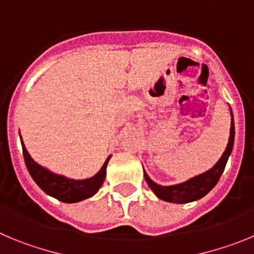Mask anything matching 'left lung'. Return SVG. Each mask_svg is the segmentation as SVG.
I'll return each mask as SVG.
<instances>
[{
	"instance_id": "obj_1",
	"label": "left lung",
	"mask_w": 254,
	"mask_h": 254,
	"mask_svg": "<svg viewBox=\"0 0 254 254\" xmlns=\"http://www.w3.org/2000/svg\"><path fill=\"white\" fill-rule=\"evenodd\" d=\"M233 144H234V120H233L232 114V124H230V136L228 141L227 149L223 153L221 158L219 159L218 163L212 167L211 170L207 172L198 175L196 177L191 178L189 181L184 184L175 185V186H159L148 177V175L144 171V177L145 181L149 185L153 192L158 196L161 200L167 201V202H175V204H185V202H191V201L198 200V198L204 197L212 187L218 184L219 178L221 173L224 172L225 164H227L228 158H229L230 153L233 149Z\"/></svg>"
}]
</instances>
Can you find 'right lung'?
Masks as SVG:
<instances>
[{
    "label": "right lung",
    "instance_id": "obj_1",
    "mask_svg": "<svg viewBox=\"0 0 254 254\" xmlns=\"http://www.w3.org/2000/svg\"><path fill=\"white\" fill-rule=\"evenodd\" d=\"M21 144L25 164H26L27 171H29L34 181L45 193L53 196L62 202L70 204V202H78L84 198L91 197L99 191L101 185L104 184L105 176H106V167L110 161V157L106 159L99 173L93 177L87 178V180H69V178H65L63 176L52 173L50 171L45 170L44 167L39 166L29 155L22 141Z\"/></svg>",
    "mask_w": 254,
    "mask_h": 254
}]
</instances>
